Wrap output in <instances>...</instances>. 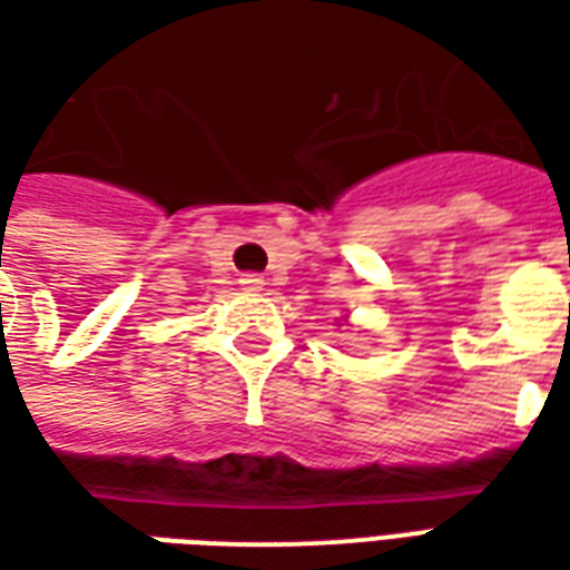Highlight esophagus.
Masks as SVG:
<instances>
[{
	"label": "esophagus",
	"mask_w": 570,
	"mask_h": 570,
	"mask_svg": "<svg viewBox=\"0 0 570 570\" xmlns=\"http://www.w3.org/2000/svg\"><path fill=\"white\" fill-rule=\"evenodd\" d=\"M240 286L247 289V293H259L265 281H262L259 274H240Z\"/></svg>",
	"instance_id": "obj_1"
}]
</instances>
